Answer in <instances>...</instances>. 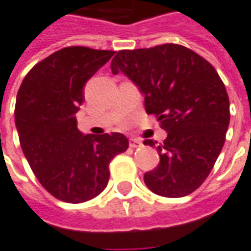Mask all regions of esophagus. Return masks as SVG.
Segmentation results:
<instances>
[{
	"label": "esophagus",
	"instance_id": "obj_1",
	"mask_svg": "<svg viewBox=\"0 0 251 251\" xmlns=\"http://www.w3.org/2000/svg\"><path fill=\"white\" fill-rule=\"evenodd\" d=\"M129 145H130V148H138V147L143 145V143L140 140H137V138H130L129 140Z\"/></svg>",
	"mask_w": 251,
	"mask_h": 251
}]
</instances>
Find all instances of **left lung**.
Instances as JSON below:
<instances>
[{
	"label": "left lung",
	"instance_id": "8db88e82",
	"mask_svg": "<svg viewBox=\"0 0 251 251\" xmlns=\"http://www.w3.org/2000/svg\"><path fill=\"white\" fill-rule=\"evenodd\" d=\"M113 75L124 73L144 95L145 111L167 131L163 145L152 140L160 163L145 173L150 190L170 199L201 186L220 155L229 124V100L222 78L206 59L187 47L166 43L121 50Z\"/></svg>",
	"mask_w": 251,
	"mask_h": 251
}]
</instances>
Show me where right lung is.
I'll use <instances>...</instances> for the list:
<instances>
[{"mask_svg":"<svg viewBox=\"0 0 251 251\" xmlns=\"http://www.w3.org/2000/svg\"><path fill=\"white\" fill-rule=\"evenodd\" d=\"M113 55L65 47L35 65L17 92L15 124L24 156L42 186L65 202L100 194L110 178L108 163L129 147L122 133L95 136L77 129L84 85Z\"/></svg>","mask_w":251,"mask_h":251,"instance_id":"right-lung-1","label":"right lung"}]
</instances>
